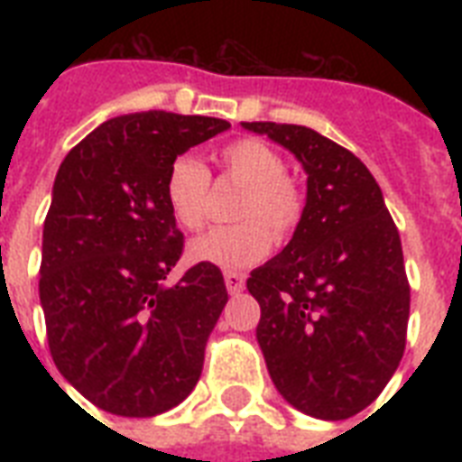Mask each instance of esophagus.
<instances>
[{
  "label": "esophagus",
  "instance_id": "esophagus-1",
  "mask_svg": "<svg viewBox=\"0 0 462 462\" xmlns=\"http://www.w3.org/2000/svg\"><path fill=\"white\" fill-rule=\"evenodd\" d=\"M225 288L230 295H239L242 290H245V275L235 273V271H227L225 273Z\"/></svg>",
  "mask_w": 462,
  "mask_h": 462
}]
</instances>
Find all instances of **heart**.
I'll return each mask as SVG.
<instances>
[{
  "label": "heart",
  "mask_w": 462,
  "mask_h": 462,
  "mask_svg": "<svg viewBox=\"0 0 462 462\" xmlns=\"http://www.w3.org/2000/svg\"><path fill=\"white\" fill-rule=\"evenodd\" d=\"M232 180L245 184L235 206L239 223L213 227L191 239L187 259L191 263L239 271L259 263L273 239H285L302 220L304 196L295 180L285 174V160L259 139L232 141L217 155ZM210 174L194 155L172 160L165 177V201L181 230H199L206 220ZM246 217V221L241 217Z\"/></svg>",
  "instance_id": "heart-1"
}]
</instances>
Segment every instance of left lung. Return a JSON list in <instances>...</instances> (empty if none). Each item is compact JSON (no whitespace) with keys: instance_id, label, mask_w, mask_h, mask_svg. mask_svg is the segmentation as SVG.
Wrapping results in <instances>:
<instances>
[{"instance_id":"1","label":"left lung","mask_w":462,"mask_h":462,"mask_svg":"<svg viewBox=\"0 0 462 462\" xmlns=\"http://www.w3.org/2000/svg\"><path fill=\"white\" fill-rule=\"evenodd\" d=\"M288 148L307 172L290 245L252 271L256 340L285 401L347 420L376 401L405 352L410 285L401 235L379 184L347 148L314 129L242 122Z\"/></svg>"}]
</instances>
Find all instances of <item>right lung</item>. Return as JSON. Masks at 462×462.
<instances>
[{
	"instance_id": "add662e5",
	"label": "right lung",
	"mask_w": 462,
	"mask_h": 462,
	"mask_svg": "<svg viewBox=\"0 0 462 462\" xmlns=\"http://www.w3.org/2000/svg\"><path fill=\"white\" fill-rule=\"evenodd\" d=\"M225 119L151 110L107 119L69 151L42 227L40 304L60 374L105 412L155 417L180 405L227 302L220 268L170 285L184 235L165 177Z\"/></svg>"
}]
</instances>
